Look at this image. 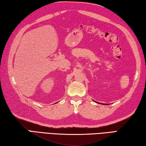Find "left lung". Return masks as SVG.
<instances>
[{
	"mask_svg": "<svg viewBox=\"0 0 146 146\" xmlns=\"http://www.w3.org/2000/svg\"><path fill=\"white\" fill-rule=\"evenodd\" d=\"M96 103H98V102H96ZM99 104H100V103H99Z\"/></svg>",
	"mask_w": 146,
	"mask_h": 146,
	"instance_id": "8db88e82",
	"label": "left lung"
}]
</instances>
